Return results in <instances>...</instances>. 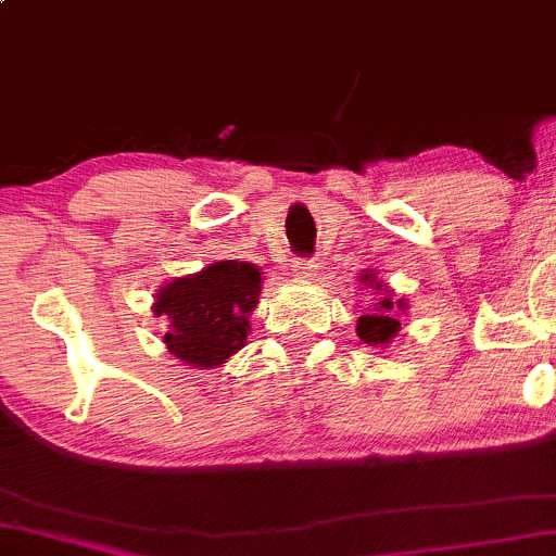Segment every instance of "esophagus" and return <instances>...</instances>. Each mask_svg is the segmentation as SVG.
<instances>
[{
    "instance_id": "esophagus-1",
    "label": "esophagus",
    "mask_w": 556,
    "mask_h": 556,
    "mask_svg": "<svg viewBox=\"0 0 556 556\" xmlns=\"http://www.w3.org/2000/svg\"><path fill=\"white\" fill-rule=\"evenodd\" d=\"M316 269H318L316 258H298L295 261V274L300 279H313L316 277Z\"/></svg>"
}]
</instances>
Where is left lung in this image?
Returning a JSON list of instances; mask_svg holds the SVG:
<instances>
[{
    "label": "left lung",
    "mask_w": 556,
    "mask_h": 556,
    "mask_svg": "<svg viewBox=\"0 0 556 556\" xmlns=\"http://www.w3.org/2000/svg\"><path fill=\"white\" fill-rule=\"evenodd\" d=\"M363 279H370V277L365 274ZM399 307H401V303H399ZM399 329H401V324L396 320V313H393L391 298L380 300L376 313H370V316H363L357 320V333L365 344H388L393 337H396Z\"/></svg>",
    "instance_id": "obj_1"
}]
</instances>
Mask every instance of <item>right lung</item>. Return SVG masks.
Wrapping results in <instances>:
<instances>
[{
	"label": "right lung",
	"mask_w": 556,
	"mask_h": 556,
	"mask_svg": "<svg viewBox=\"0 0 556 556\" xmlns=\"http://www.w3.org/2000/svg\"><path fill=\"white\" fill-rule=\"evenodd\" d=\"M261 295V271L249 261H217L157 292L155 313L170 318L165 344L193 367H217L249 337V313Z\"/></svg>",
	"instance_id": "obj_1"
}]
</instances>
